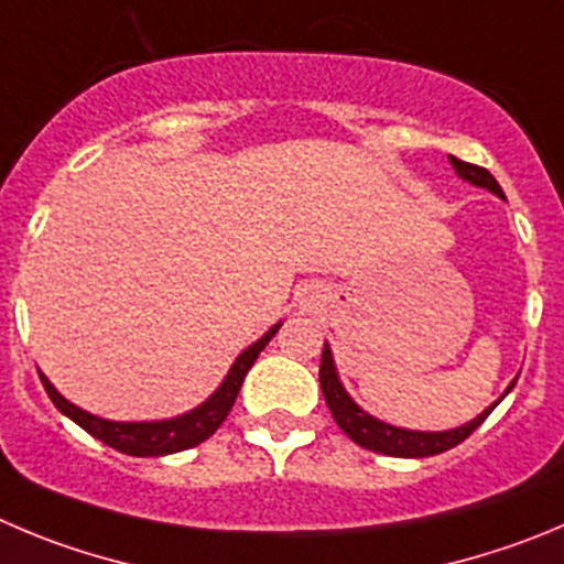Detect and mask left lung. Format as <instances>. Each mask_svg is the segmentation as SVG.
<instances>
[{"instance_id": "obj_1", "label": "left lung", "mask_w": 564, "mask_h": 564, "mask_svg": "<svg viewBox=\"0 0 564 564\" xmlns=\"http://www.w3.org/2000/svg\"><path fill=\"white\" fill-rule=\"evenodd\" d=\"M451 163H454V170L459 172L465 181L476 183V186H481V188H489L492 194L503 197L498 181L489 175L484 166L459 161V158H454V155H451ZM319 387H323L325 403H328V409H330V414H334L336 425H339V429L345 431V434L350 436L356 445H361V448H367V451H376V454L401 456V459H423V456H436V454H442V451L456 448L459 442H465L467 436H470L473 431H476L478 425L487 420V414L492 412V406H496V403H492L487 412L478 414L476 420H470V423L462 425V429L440 431V434L394 429V425H387V423H381V420L370 417L367 412H361V409L356 406L350 398H347V392L341 389L339 378H336L334 359H330L328 345L323 347V359H319ZM512 387H514V383H512ZM512 387H509V389H512ZM509 389H507V392H509Z\"/></svg>"}]
</instances>
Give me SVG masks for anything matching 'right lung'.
<instances>
[{
    "instance_id": "right-lung-1",
    "label": "right lung",
    "mask_w": 564,
    "mask_h": 564,
    "mask_svg": "<svg viewBox=\"0 0 564 564\" xmlns=\"http://www.w3.org/2000/svg\"><path fill=\"white\" fill-rule=\"evenodd\" d=\"M278 328H281V323L272 325V328L267 330L256 345L247 347L245 354L236 359V365L230 367L223 387L210 394L203 406L175 420H161V423H110V420L94 417V414L77 409L75 403H68L44 376H41V383H44L50 401L55 403L66 417L75 420L80 429H86L88 434L97 436L99 442L110 445L113 451H122V454L128 456H166V454H175V451L194 448V445L208 440V436L225 423L228 412L234 409L236 394H239L247 370H250L252 361L258 359V354L264 350L267 341L275 336Z\"/></svg>"
}]
</instances>
